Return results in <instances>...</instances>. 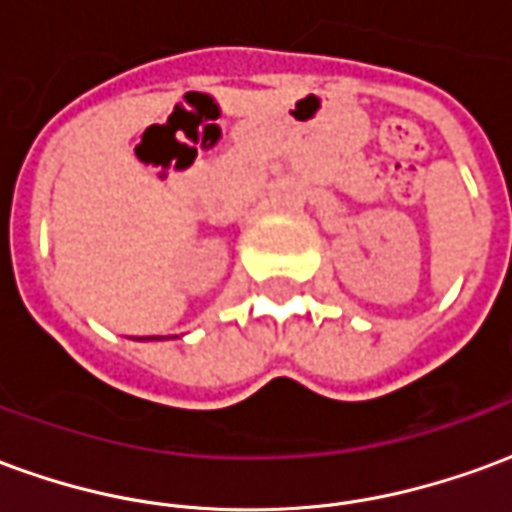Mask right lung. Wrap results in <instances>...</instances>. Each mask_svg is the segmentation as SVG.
<instances>
[{
	"label": "right lung",
	"mask_w": 512,
	"mask_h": 512,
	"mask_svg": "<svg viewBox=\"0 0 512 512\" xmlns=\"http://www.w3.org/2000/svg\"><path fill=\"white\" fill-rule=\"evenodd\" d=\"M150 340H158V337H150Z\"/></svg>",
	"instance_id": "add662e5"
}]
</instances>
